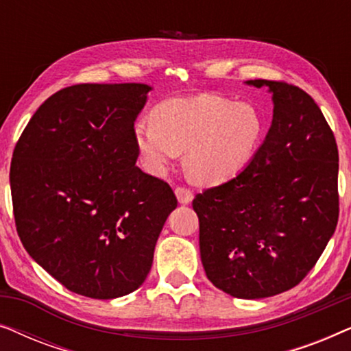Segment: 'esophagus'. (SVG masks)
<instances>
[{"label":"esophagus","instance_id":"obj_1","mask_svg":"<svg viewBox=\"0 0 351 351\" xmlns=\"http://www.w3.org/2000/svg\"><path fill=\"white\" fill-rule=\"evenodd\" d=\"M176 196L179 199L180 204H189L191 199H193V193L189 189H184V186H177L176 189Z\"/></svg>","mask_w":351,"mask_h":351}]
</instances>
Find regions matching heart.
Listing matches in <instances>:
<instances>
[{
  "label": "heart",
  "mask_w": 351,
  "mask_h": 351,
  "mask_svg": "<svg viewBox=\"0 0 351 351\" xmlns=\"http://www.w3.org/2000/svg\"><path fill=\"white\" fill-rule=\"evenodd\" d=\"M262 136L263 119L256 107L214 94L165 100L152 119L134 126V142L148 172L162 174L186 150V172L204 185L239 174L256 155Z\"/></svg>",
  "instance_id": "obj_1"
}]
</instances>
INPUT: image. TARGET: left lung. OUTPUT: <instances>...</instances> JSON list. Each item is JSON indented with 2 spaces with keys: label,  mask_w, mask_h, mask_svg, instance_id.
Segmentation results:
<instances>
[{
  "label": "left lung",
  "mask_w": 351,
  "mask_h": 351,
  "mask_svg": "<svg viewBox=\"0 0 351 351\" xmlns=\"http://www.w3.org/2000/svg\"><path fill=\"white\" fill-rule=\"evenodd\" d=\"M267 88L273 119L265 141L237 177L193 199L206 276L238 299L281 294L304 280L339 219V152L315 100L286 83Z\"/></svg>",
  "instance_id": "1"
}]
</instances>
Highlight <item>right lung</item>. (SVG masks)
I'll list each match as a JSON object with an SVG mask.
<instances>
[{
  "label": "right lung",
  "instance_id": "obj_1",
  "mask_svg": "<svg viewBox=\"0 0 351 351\" xmlns=\"http://www.w3.org/2000/svg\"><path fill=\"white\" fill-rule=\"evenodd\" d=\"M153 88L76 84L51 95L23 129L11 162L17 233L66 289L117 299L147 280L171 186L136 166L134 121Z\"/></svg>",
  "mask_w": 351,
  "mask_h": 351
}]
</instances>
